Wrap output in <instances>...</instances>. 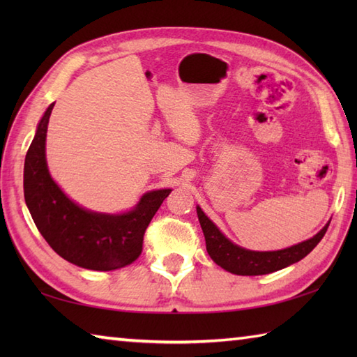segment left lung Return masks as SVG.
Here are the masks:
<instances>
[{"label":"left lung","mask_w":357,"mask_h":357,"mask_svg":"<svg viewBox=\"0 0 357 357\" xmlns=\"http://www.w3.org/2000/svg\"><path fill=\"white\" fill-rule=\"evenodd\" d=\"M199 218L201 229L206 236L207 253L210 255L219 267L233 273V275L241 276H257V275H268V273L285 268L288 265L298 262L312 252V250L319 244L327 231L330 222L324 229L314 234L312 239L301 242L298 245L288 247L278 252H252L242 247L234 245L231 241L227 239L224 234L219 231L218 227L210 221L201 207H196Z\"/></svg>","instance_id":"8db88e82"}]
</instances>
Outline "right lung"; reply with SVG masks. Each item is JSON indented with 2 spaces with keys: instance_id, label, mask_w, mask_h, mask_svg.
Wrapping results in <instances>:
<instances>
[{
  "instance_id": "obj_1",
  "label": "right lung",
  "mask_w": 357,
  "mask_h": 357,
  "mask_svg": "<svg viewBox=\"0 0 357 357\" xmlns=\"http://www.w3.org/2000/svg\"><path fill=\"white\" fill-rule=\"evenodd\" d=\"M50 104L36 127L24 161V199L36 229L55 252L78 267L96 271L123 268L138 259L144 233L170 188L149 192L132 211L95 213L79 207L52 179L45 162Z\"/></svg>"
}]
</instances>
